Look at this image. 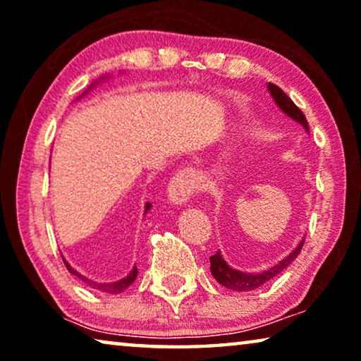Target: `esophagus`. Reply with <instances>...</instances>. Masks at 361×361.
<instances>
[{
    "label": "esophagus",
    "mask_w": 361,
    "mask_h": 361,
    "mask_svg": "<svg viewBox=\"0 0 361 361\" xmlns=\"http://www.w3.org/2000/svg\"><path fill=\"white\" fill-rule=\"evenodd\" d=\"M200 185V177L193 169H182L168 184V202L176 207L187 204Z\"/></svg>",
    "instance_id": "obj_1"
}]
</instances>
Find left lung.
<instances>
[{"mask_svg":"<svg viewBox=\"0 0 361 361\" xmlns=\"http://www.w3.org/2000/svg\"><path fill=\"white\" fill-rule=\"evenodd\" d=\"M266 87H268V92L269 95L273 97L276 106L279 108L287 118H290L292 121H295L297 124H300L305 129V132L310 134L308 121L305 118L302 111L295 106V103H293L292 99L287 97L277 85L268 84ZM303 242H305V237H302V240L298 242V245L293 248L286 258H282L279 263H276L268 269L258 271V273H247V271L232 268V266L226 262L223 255H221V252H218L209 258V262H212V268L209 269H212V274L214 279L218 281L221 286L227 287V289L235 290V292H250L264 286L266 282H269L271 279H274L277 274H281L282 271H284L287 266H289L293 259L298 257V253H300L303 247Z\"/></svg>","mask_w":361,"mask_h":361,"instance_id":"left-lung-1","label":"left lung"}]
</instances>
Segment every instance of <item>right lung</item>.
Returning <instances> with one entry per match:
<instances>
[{
    "label": "right lung",
    "mask_w": 361,
    "mask_h": 361,
    "mask_svg": "<svg viewBox=\"0 0 361 361\" xmlns=\"http://www.w3.org/2000/svg\"><path fill=\"white\" fill-rule=\"evenodd\" d=\"M111 79V75L108 74V75H103V77H99L98 80H95L93 82V84L87 88V90L82 93V95L77 98V99H80L82 97H85L88 92H92L93 88L95 87H98L99 84H103V82H106V80H109ZM149 209H152V203H147L145 204V214L149 212ZM61 257H63V255H61ZM63 262H64V264H66V268H68V271L71 274H74L75 277H79V279L82 281V282H85V284L88 286V287H92V289H95V290H99V292H104V293H113V295H116V293H121V292H124L127 287H129L130 284H134V281L137 279V274H138V271H137V266H134V268H132V271L129 274H127L126 277H123V279H119V281H113V282H99V281H93V279H90V277H87V276H84V274H80L79 271L77 269H74L72 268V266L66 262V258L63 257Z\"/></svg>",
    "instance_id": "obj_1"
}]
</instances>
